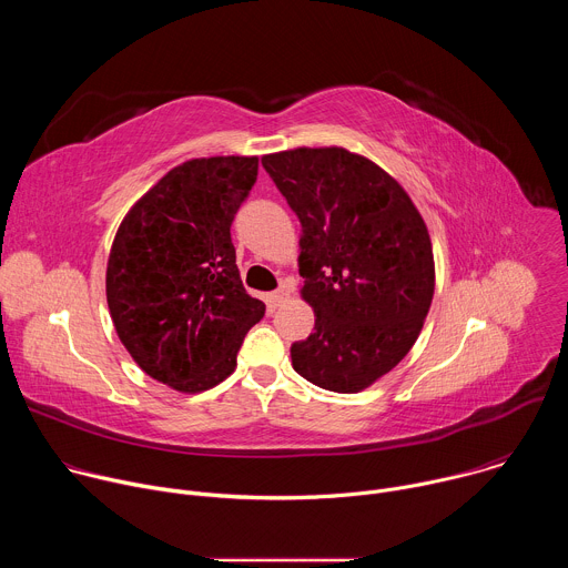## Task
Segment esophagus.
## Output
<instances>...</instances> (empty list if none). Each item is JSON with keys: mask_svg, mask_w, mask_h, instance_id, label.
Returning <instances> with one entry per match:
<instances>
[{"mask_svg": "<svg viewBox=\"0 0 568 568\" xmlns=\"http://www.w3.org/2000/svg\"><path fill=\"white\" fill-rule=\"evenodd\" d=\"M287 298H290V287L285 283L276 292H272V303L274 305H283Z\"/></svg>", "mask_w": 568, "mask_h": 568, "instance_id": "34e87169", "label": "esophagus"}]
</instances>
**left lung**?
Here are the masks:
<instances>
[{
	"label": "left lung",
	"mask_w": 568,
	"mask_h": 568,
	"mask_svg": "<svg viewBox=\"0 0 568 568\" xmlns=\"http://www.w3.org/2000/svg\"><path fill=\"white\" fill-rule=\"evenodd\" d=\"M301 220V298L314 333L292 366L335 393H359L414 348L436 290L427 224L409 193L375 161L339 145L263 154Z\"/></svg>",
	"instance_id": "obj_1"
}]
</instances>
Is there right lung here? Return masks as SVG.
Listing matches in <instances>:
<instances>
[{
	"mask_svg": "<svg viewBox=\"0 0 568 568\" xmlns=\"http://www.w3.org/2000/svg\"><path fill=\"white\" fill-rule=\"evenodd\" d=\"M258 156H200L171 169L121 220L105 272L114 331L152 379L202 393L235 371L265 303L242 287L231 222Z\"/></svg>",
	"mask_w": 568,
	"mask_h": 568,
	"instance_id": "right-lung-1",
	"label": "right lung"
}]
</instances>
